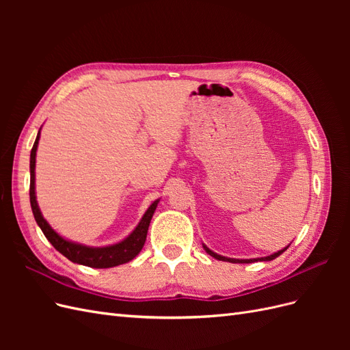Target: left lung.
I'll list each match as a JSON object with an SVG mask.
<instances>
[{
	"label": "left lung",
	"mask_w": 350,
	"mask_h": 350,
	"mask_svg": "<svg viewBox=\"0 0 350 350\" xmlns=\"http://www.w3.org/2000/svg\"><path fill=\"white\" fill-rule=\"evenodd\" d=\"M291 245V243H289ZM289 245L288 247H284V248H282L280 251H278V252H274V254H270V256H267V257H260V258H245V260H242V258H229V257H224V256H219V254H216V252H213L211 251L208 247H206L204 243H203V248L206 250V252L208 254V256H211L213 258H216V260H220V261H229V262H254V261H271V260H274L276 257H279L280 254H283L286 250L289 248Z\"/></svg>",
	"instance_id": "1"
}]
</instances>
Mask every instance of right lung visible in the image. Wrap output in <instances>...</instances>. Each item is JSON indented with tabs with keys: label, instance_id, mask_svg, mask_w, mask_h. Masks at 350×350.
<instances>
[{
	"label": "right lung",
	"instance_id": "add662e5",
	"mask_svg": "<svg viewBox=\"0 0 350 350\" xmlns=\"http://www.w3.org/2000/svg\"><path fill=\"white\" fill-rule=\"evenodd\" d=\"M40 139V130L38 131L36 140L33 147H31L30 152V206L31 211H33V216L38 226L44 232V235L46 239L54 245L57 251H59L62 256L67 257L70 261L81 264V266H88L93 269H109L120 266V264H125L131 261L139 256L147 237V230H149L150 220L153 217L154 210L159 204V201L156 200L150 204V207L146 210V213L143 215L142 220L139 221V225L135 226V229L131 232V234L124 238L122 241L112 243V245L107 247H88L83 245V243L79 242H72L64 237H61L58 232L52 229V226L48 224L46 219L42 216V211L39 208L38 200H36V191H35V167H36V150H38V144Z\"/></svg>",
	"mask_w": 350,
	"mask_h": 350
}]
</instances>
